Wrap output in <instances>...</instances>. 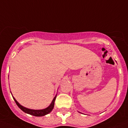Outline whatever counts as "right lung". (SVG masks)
I'll list each match as a JSON object with an SVG mask.
<instances>
[{"label":"right lung","mask_w":128,"mask_h":128,"mask_svg":"<svg viewBox=\"0 0 128 128\" xmlns=\"http://www.w3.org/2000/svg\"><path fill=\"white\" fill-rule=\"evenodd\" d=\"M56 97V96H55V97L54 98V99L53 100L52 103L50 104V105L48 108H46V109H41V110H33V109H28V108H24L22 106H21L20 104L17 102L14 97H13V99L15 101V102H16V104L18 106V107L20 108L22 111H24L26 114H28L32 115V116H46V115L48 114V113H50V112L52 110V109H53V107H54V101H55Z\"/></svg>","instance_id":"1"}]
</instances>
